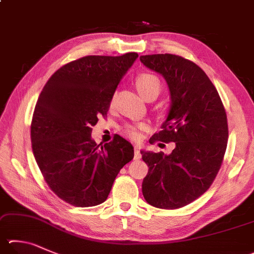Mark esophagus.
<instances>
[{"instance_id": "1", "label": "esophagus", "mask_w": 254, "mask_h": 254, "mask_svg": "<svg viewBox=\"0 0 254 254\" xmlns=\"http://www.w3.org/2000/svg\"><path fill=\"white\" fill-rule=\"evenodd\" d=\"M134 159L135 160H140L141 159V153H140L139 145H135L134 146Z\"/></svg>"}]
</instances>
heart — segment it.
Wrapping results in <instances>:
<instances>
[{
    "instance_id": "1",
    "label": "heart",
    "mask_w": 254,
    "mask_h": 254,
    "mask_svg": "<svg viewBox=\"0 0 254 254\" xmlns=\"http://www.w3.org/2000/svg\"><path fill=\"white\" fill-rule=\"evenodd\" d=\"M135 86L137 91L140 92L142 96H144L145 99H149L152 95H159L161 92V81L156 75L151 74V73H142L135 79ZM112 99V103H113ZM124 134L130 137L133 140H139L140 139V131L139 127L136 126H126L123 128Z\"/></svg>"
}]
</instances>
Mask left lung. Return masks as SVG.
I'll return each instance as SVG.
<instances>
[{
	"label": "left lung",
	"instance_id": "8db88e82",
	"mask_svg": "<svg viewBox=\"0 0 254 254\" xmlns=\"http://www.w3.org/2000/svg\"><path fill=\"white\" fill-rule=\"evenodd\" d=\"M140 61L164 77L171 95L162 130L150 143H175L169 155L141 151L149 167L142 193L155 207L179 209L196 200L214 181L227 150V113L213 83L190 60L152 54L141 55Z\"/></svg>",
	"mask_w": 254,
	"mask_h": 254
}]
</instances>
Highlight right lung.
<instances>
[{
  "label": "right lung",
  "instance_id": "add662e5",
  "mask_svg": "<svg viewBox=\"0 0 254 254\" xmlns=\"http://www.w3.org/2000/svg\"><path fill=\"white\" fill-rule=\"evenodd\" d=\"M139 57L89 55L65 64L50 77L31 123L34 158L45 182L66 203H103L124 165L134 156L120 135L104 145L92 139L91 127L107 115L123 75Z\"/></svg>",
  "mask_w": 254,
  "mask_h": 254
}]
</instances>
